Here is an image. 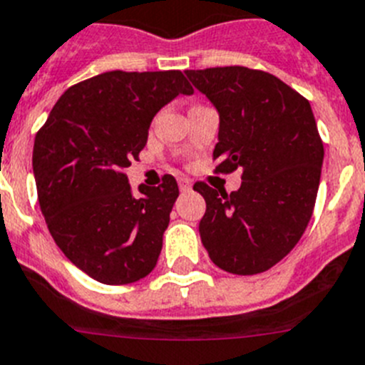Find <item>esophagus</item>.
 Segmentation results:
<instances>
[{
	"label": "esophagus",
	"mask_w": 365,
	"mask_h": 365,
	"mask_svg": "<svg viewBox=\"0 0 365 365\" xmlns=\"http://www.w3.org/2000/svg\"><path fill=\"white\" fill-rule=\"evenodd\" d=\"M178 187H180V190H182V192H189L190 190V182L187 178H180L178 180Z\"/></svg>",
	"instance_id": "obj_1"
}]
</instances>
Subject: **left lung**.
<instances>
[{
  "label": "left lung",
  "mask_w": 365,
  "mask_h": 365,
  "mask_svg": "<svg viewBox=\"0 0 365 365\" xmlns=\"http://www.w3.org/2000/svg\"><path fill=\"white\" fill-rule=\"evenodd\" d=\"M220 114L216 173L242 170L227 195L205 182L200 238L211 260L232 274H258L304 235L320 185L324 143L309 101L269 72L247 67L185 71Z\"/></svg>",
  "instance_id": "obj_1"
}]
</instances>
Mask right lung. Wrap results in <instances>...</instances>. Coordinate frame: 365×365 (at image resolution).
<instances>
[{
	"label": "right lung",
	"mask_w": 365,
	"mask_h": 365,
	"mask_svg": "<svg viewBox=\"0 0 365 365\" xmlns=\"http://www.w3.org/2000/svg\"><path fill=\"white\" fill-rule=\"evenodd\" d=\"M192 93L180 71L103 72L67 88L36 134L32 169L47 227L94 280L133 284L158 262L178 183L165 175L134 196L125 169L156 113Z\"/></svg>",
	"instance_id": "obj_1"
}]
</instances>
